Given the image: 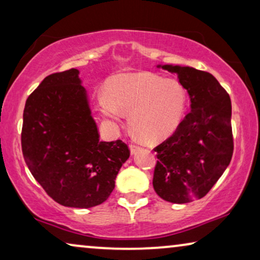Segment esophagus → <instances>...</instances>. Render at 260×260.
Masks as SVG:
<instances>
[{
	"mask_svg": "<svg viewBox=\"0 0 260 260\" xmlns=\"http://www.w3.org/2000/svg\"><path fill=\"white\" fill-rule=\"evenodd\" d=\"M138 150H140V147H137V145H134V144L130 145V152H131V155H135Z\"/></svg>",
	"mask_w": 260,
	"mask_h": 260,
	"instance_id": "obj_1",
	"label": "esophagus"
}]
</instances>
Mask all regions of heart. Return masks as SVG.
<instances>
[{
    "instance_id": "obj_1",
    "label": "heart",
    "mask_w": 260,
    "mask_h": 260,
    "mask_svg": "<svg viewBox=\"0 0 260 260\" xmlns=\"http://www.w3.org/2000/svg\"><path fill=\"white\" fill-rule=\"evenodd\" d=\"M106 91L95 98L102 115L113 120L130 115L131 129L148 143H158L175 133L187 109L182 84L151 73L117 74L108 80Z\"/></svg>"
}]
</instances>
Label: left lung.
Masks as SVG:
<instances>
[{
  "mask_svg": "<svg viewBox=\"0 0 260 260\" xmlns=\"http://www.w3.org/2000/svg\"><path fill=\"white\" fill-rule=\"evenodd\" d=\"M176 74L190 98V112L158 147L152 186L159 198L184 204L204 198L229 167L233 154L227 92L211 73L189 66L157 65Z\"/></svg>",
  "mask_w": 260,
  "mask_h": 260,
  "instance_id": "obj_1",
  "label": "left lung"
}]
</instances>
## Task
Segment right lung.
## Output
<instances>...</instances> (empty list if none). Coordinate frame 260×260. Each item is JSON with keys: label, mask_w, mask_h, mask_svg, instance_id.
I'll return each mask as SVG.
<instances>
[{"label": "right lung", "mask_w": 260, "mask_h": 260, "mask_svg": "<svg viewBox=\"0 0 260 260\" xmlns=\"http://www.w3.org/2000/svg\"><path fill=\"white\" fill-rule=\"evenodd\" d=\"M77 69L46 77L28 97L21 134L34 179L65 207L91 208L115 188L130 151L120 140L102 142Z\"/></svg>", "instance_id": "obj_1"}]
</instances>
